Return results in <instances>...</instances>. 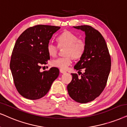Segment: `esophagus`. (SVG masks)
Instances as JSON below:
<instances>
[{"label": "esophagus", "mask_w": 127, "mask_h": 127, "mask_svg": "<svg viewBox=\"0 0 127 127\" xmlns=\"http://www.w3.org/2000/svg\"><path fill=\"white\" fill-rule=\"evenodd\" d=\"M60 73H63V74H64V73H66V71H65V70H63V69H60Z\"/></svg>", "instance_id": "esophagus-1"}]
</instances>
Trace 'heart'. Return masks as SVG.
<instances>
[{"label": "heart", "instance_id": "heart-1", "mask_svg": "<svg viewBox=\"0 0 127 127\" xmlns=\"http://www.w3.org/2000/svg\"><path fill=\"white\" fill-rule=\"evenodd\" d=\"M57 40L59 47H66L64 54L67 56L52 60V65L61 69H66L71 64L73 57L77 59L83 55L86 50V43L83 39L78 38L76 34L69 31L63 33ZM58 50L59 47L53 43L49 42L47 45V52L52 57L57 55Z\"/></svg>", "mask_w": 127, "mask_h": 127}]
</instances>
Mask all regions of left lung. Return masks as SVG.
Returning <instances> with one entry per match:
<instances>
[{
  "label": "left lung",
  "instance_id": "1",
  "mask_svg": "<svg viewBox=\"0 0 127 127\" xmlns=\"http://www.w3.org/2000/svg\"><path fill=\"white\" fill-rule=\"evenodd\" d=\"M85 32L86 50L74 68L85 72L78 77L72 73V80L67 91L72 99L80 103H87L100 95L107 84L111 70V57L107 43L99 32L88 25L73 26Z\"/></svg>",
  "mask_w": 127,
  "mask_h": 127
}]
</instances>
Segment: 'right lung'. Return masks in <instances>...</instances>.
Instances as JSON below:
<instances>
[{"label": "right lung", "mask_w": 127, "mask_h": 127, "mask_svg": "<svg viewBox=\"0 0 127 127\" xmlns=\"http://www.w3.org/2000/svg\"><path fill=\"white\" fill-rule=\"evenodd\" d=\"M60 27L36 25L24 31L14 44L10 63L14 85L21 95L29 99L42 98L49 92L59 75L52 67L40 71L41 65L50 60L47 45Z\"/></svg>", "instance_id": "add662e5"}]
</instances>
